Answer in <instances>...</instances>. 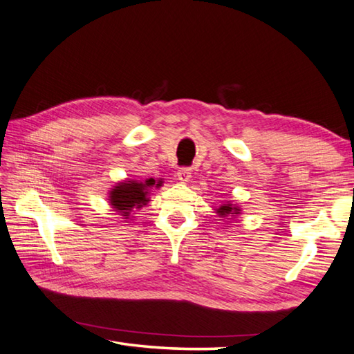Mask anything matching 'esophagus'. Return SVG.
<instances>
[{
  "instance_id": "esophagus-1",
  "label": "esophagus",
  "mask_w": 354,
  "mask_h": 354,
  "mask_svg": "<svg viewBox=\"0 0 354 354\" xmlns=\"http://www.w3.org/2000/svg\"><path fill=\"white\" fill-rule=\"evenodd\" d=\"M176 178H178V181H181L184 184L189 183L192 178V170L190 169H179L176 173Z\"/></svg>"
}]
</instances>
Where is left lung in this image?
I'll return each instance as SVG.
<instances>
[{
  "label": "left lung",
  "instance_id": "1",
  "mask_svg": "<svg viewBox=\"0 0 354 354\" xmlns=\"http://www.w3.org/2000/svg\"><path fill=\"white\" fill-rule=\"evenodd\" d=\"M214 210L218 216L223 218V221H235V218L241 214L240 205L234 204L232 201H226V199Z\"/></svg>",
  "mask_w": 354,
  "mask_h": 354
}]
</instances>
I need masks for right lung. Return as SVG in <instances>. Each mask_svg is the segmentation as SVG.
<instances>
[{"instance_id":"obj_1","label":"right lung","mask_w":354,"mask_h":354,"mask_svg":"<svg viewBox=\"0 0 354 354\" xmlns=\"http://www.w3.org/2000/svg\"><path fill=\"white\" fill-rule=\"evenodd\" d=\"M162 181H158L153 178L145 179V181H138V179H124V181L115 183L113 189L108 192V203L111 209L118 212L122 220L125 223L131 221L134 214L139 209L145 207L150 203V195L153 187H160Z\"/></svg>"}]
</instances>
